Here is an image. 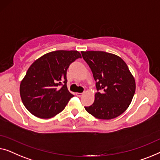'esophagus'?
Wrapping results in <instances>:
<instances>
[{
  "instance_id": "obj_1",
  "label": "esophagus",
  "mask_w": 160,
  "mask_h": 160,
  "mask_svg": "<svg viewBox=\"0 0 160 160\" xmlns=\"http://www.w3.org/2000/svg\"><path fill=\"white\" fill-rule=\"evenodd\" d=\"M82 95V93H76V96H78V97H80Z\"/></svg>"
}]
</instances>
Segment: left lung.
Listing matches in <instances>:
<instances>
[{
  "mask_svg": "<svg viewBox=\"0 0 160 160\" xmlns=\"http://www.w3.org/2000/svg\"><path fill=\"white\" fill-rule=\"evenodd\" d=\"M91 68L97 93L86 111L96 118L111 120L129 107L136 91V82L128 65L120 57L104 51H82Z\"/></svg>",
  "mask_w": 160,
  "mask_h": 160,
  "instance_id": "left-lung-1",
  "label": "left lung"
}]
</instances>
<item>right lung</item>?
<instances>
[{
	"label": "right lung",
	"mask_w": 160,
	"mask_h": 160,
	"mask_svg": "<svg viewBox=\"0 0 160 160\" xmlns=\"http://www.w3.org/2000/svg\"><path fill=\"white\" fill-rule=\"evenodd\" d=\"M81 58L78 51H55L38 58L20 84L26 109L37 118H51L64 109L73 95L67 86V70Z\"/></svg>",
	"instance_id": "right-lung-1"
}]
</instances>
